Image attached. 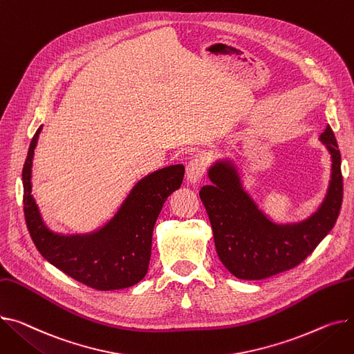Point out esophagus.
<instances>
[{
    "instance_id": "obj_1",
    "label": "esophagus",
    "mask_w": 354,
    "mask_h": 354,
    "mask_svg": "<svg viewBox=\"0 0 354 354\" xmlns=\"http://www.w3.org/2000/svg\"><path fill=\"white\" fill-rule=\"evenodd\" d=\"M205 163L201 158H194L186 165V180L187 183H196L205 174Z\"/></svg>"
}]
</instances>
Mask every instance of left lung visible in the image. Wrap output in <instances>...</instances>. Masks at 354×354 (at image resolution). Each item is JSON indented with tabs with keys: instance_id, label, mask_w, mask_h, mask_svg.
<instances>
[{
	"instance_id": "8db88e82",
	"label": "left lung",
	"mask_w": 354,
	"mask_h": 354,
	"mask_svg": "<svg viewBox=\"0 0 354 354\" xmlns=\"http://www.w3.org/2000/svg\"><path fill=\"white\" fill-rule=\"evenodd\" d=\"M319 140L330 153V180L316 212L300 222H273L245 189L233 160H216L207 169L212 185L202 186L199 196L214 230L218 256L234 277L261 280L293 269L335 226L343 199L342 158L330 127H326Z\"/></svg>"
}]
</instances>
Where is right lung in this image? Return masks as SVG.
Returning <instances> with one entry per match:
<instances>
[{
    "mask_svg": "<svg viewBox=\"0 0 354 354\" xmlns=\"http://www.w3.org/2000/svg\"><path fill=\"white\" fill-rule=\"evenodd\" d=\"M42 125L37 129L22 169L24 215L38 252L57 269L97 290L136 285L148 273L155 222L168 196L179 189L185 167L171 165L135 183L100 229L89 233L53 232L42 221L32 192V159Z\"/></svg>",
    "mask_w": 354,
    "mask_h": 354,
    "instance_id": "obj_1",
    "label": "right lung"
}]
</instances>
